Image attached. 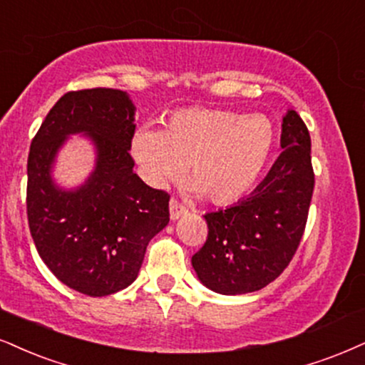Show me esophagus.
I'll list each match as a JSON object with an SVG mask.
<instances>
[{
	"mask_svg": "<svg viewBox=\"0 0 365 365\" xmlns=\"http://www.w3.org/2000/svg\"><path fill=\"white\" fill-rule=\"evenodd\" d=\"M169 211H170V220H178L179 217H182L184 213H187V208L173 197L169 203Z\"/></svg>",
	"mask_w": 365,
	"mask_h": 365,
	"instance_id": "34e87169",
	"label": "esophagus"
}]
</instances>
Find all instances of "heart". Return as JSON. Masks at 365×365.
<instances>
[{
	"mask_svg": "<svg viewBox=\"0 0 365 365\" xmlns=\"http://www.w3.org/2000/svg\"><path fill=\"white\" fill-rule=\"evenodd\" d=\"M276 143V127L264 115L184 108L169 116L162 132L138 130L132 154L154 186L181 178L190 164L195 190L223 206L237 203L254 190Z\"/></svg>",
	"mask_w": 365,
	"mask_h": 365,
	"instance_id": "b5f03b06",
	"label": "heart"
}]
</instances>
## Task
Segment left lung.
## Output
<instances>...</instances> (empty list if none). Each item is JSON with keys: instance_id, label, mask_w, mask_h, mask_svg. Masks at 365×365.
Wrapping results in <instances>:
<instances>
[{"instance_id": "left-lung-1", "label": "left lung", "mask_w": 365, "mask_h": 365, "mask_svg": "<svg viewBox=\"0 0 365 365\" xmlns=\"http://www.w3.org/2000/svg\"><path fill=\"white\" fill-rule=\"evenodd\" d=\"M281 147L282 154L249 197L205 215L208 237L191 262L200 281L220 294L262 289L298 250L314 173L308 127L294 110L282 118Z\"/></svg>"}]
</instances>
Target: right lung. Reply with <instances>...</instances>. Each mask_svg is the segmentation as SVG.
I'll return each instance as SVG.
<instances>
[{"instance_id":"add662e5","label":"right lung","mask_w":365,"mask_h":365,"mask_svg":"<svg viewBox=\"0 0 365 365\" xmlns=\"http://www.w3.org/2000/svg\"><path fill=\"white\" fill-rule=\"evenodd\" d=\"M133 111L120 89L69 91L30 145L26 217L34 244L58 281L93 298L132 284L148 242L169 223L168 192L133 173ZM81 131L97 147V168L78 190L62 192L50 168L66 135Z\"/></svg>"}]
</instances>
